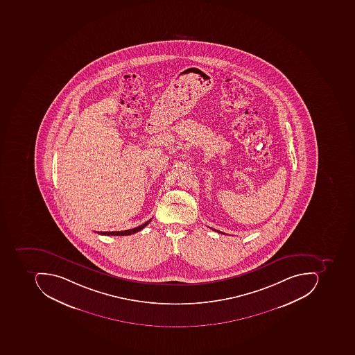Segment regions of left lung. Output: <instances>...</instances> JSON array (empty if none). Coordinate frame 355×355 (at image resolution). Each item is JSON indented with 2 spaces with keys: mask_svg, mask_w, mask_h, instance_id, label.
<instances>
[{
  "mask_svg": "<svg viewBox=\"0 0 355 355\" xmlns=\"http://www.w3.org/2000/svg\"><path fill=\"white\" fill-rule=\"evenodd\" d=\"M216 230V232H218V230Z\"/></svg>",
  "mask_w": 355,
  "mask_h": 355,
  "instance_id": "left-lung-1",
  "label": "left lung"
}]
</instances>
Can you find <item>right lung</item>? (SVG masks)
Here are the masks:
<instances>
[{
    "mask_svg": "<svg viewBox=\"0 0 355 355\" xmlns=\"http://www.w3.org/2000/svg\"><path fill=\"white\" fill-rule=\"evenodd\" d=\"M151 222V218L147 220L144 224L139 225L137 227L132 228V230H123V232H98V234H102V236H129V234H135V232H139L143 228L146 227L147 225Z\"/></svg>",
    "mask_w": 355,
    "mask_h": 355,
    "instance_id": "1",
    "label": "right lung"
}]
</instances>
